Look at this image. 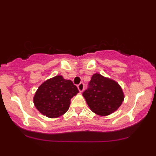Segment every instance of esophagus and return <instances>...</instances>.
Returning a JSON list of instances; mask_svg holds the SVG:
<instances>
[{"label":"esophagus","instance_id":"esophagus-1","mask_svg":"<svg viewBox=\"0 0 156 156\" xmlns=\"http://www.w3.org/2000/svg\"><path fill=\"white\" fill-rule=\"evenodd\" d=\"M78 89L80 92H82L84 89V84L83 83H80L78 85Z\"/></svg>","mask_w":156,"mask_h":156}]
</instances>
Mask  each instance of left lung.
<instances>
[{
  "instance_id": "obj_1",
  "label": "left lung",
  "mask_w": 156,
  "mask_h": 156,
  "mask_svg": "<svg viewBox=\"0 0 156 156\" xmlns=\"http://www.w3.org/2000/svg\"><path fill=\"white\" fill-rule=\"evenodd\" d=\"M83 96L91 110L100 116H108L116 112L124 101V93L115 80L95 73Z\"/></svg>"
}]
</instances>
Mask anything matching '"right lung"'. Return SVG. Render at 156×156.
Segmentation results:
<instances>
[{"mask_svg":"<svg viewBox=\"0 0 156 156\" xmlns=\"http://www.w3.org/2000/svg\"><path fill=\"white\" fill-rule=\"evenodd\" d=\"M78 92L72 80L56 76L39 86L33 101L41 114L49 118H57L67 112L71 98Z\"/></svg>","mask_w":156,"mask_h":156,"instance_id":"1","label":"right lung"}]
</instances>
